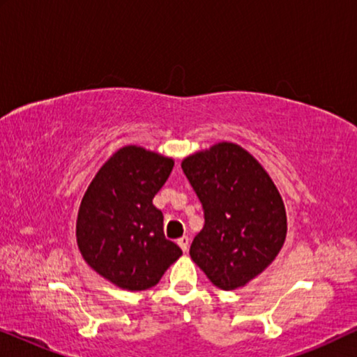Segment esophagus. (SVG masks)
Segmentation results:
<instances>
[{"label": "esophagus", "instance_id": "34e87169", "mask_svg": "<svg viewBox=\"0 0 357 357\" xmlns=\"http://www.w3.org/2000/svg\"><path fill=\"white\" fill-rule=\"evenodd\" d=\"M177 243H178V247L182 248L183 252H187L188 250V245H190V238L187 236H183V237L177 238Z\"/></svg>", "mask_w": 357, "mask_h": 357}]
</instances>
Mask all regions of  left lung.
<instances>
[{"mask_svg": "<svg viewBox=\"0 0 357 357\" xmlns=\"http://www.w3.org/2000/svg\"><path fill=\"white\" fill-rule=\"evenodd\" d=\"M182 169L204 209L190 257L214 286L243 287L284 245L287 218L276 185L248 151L229 141L190 154Z\"/></svg>", "mask_w": 357, "mask_h": 357, "instance_id": "1", "label": "left lung"}]
</instances>
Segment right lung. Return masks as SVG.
Masks as SVG:
<instances>
[{"label":"right lung","instance_id":"right-lung-1","mask_svg":"<svg viewBox=\"0 0 357 357\" xmlns=\"http://www.w3.org/2000/svg\"><path fill=\"white\" fill-rule=\"evenodd\" d=\"M174 159L141 146H123L102 165L82 197L76 241L96 273L126 291L155 286L182 250L164 236L153 204Z\"/></svg>","mask_w":357,"mask_h":357}]
</instances>
